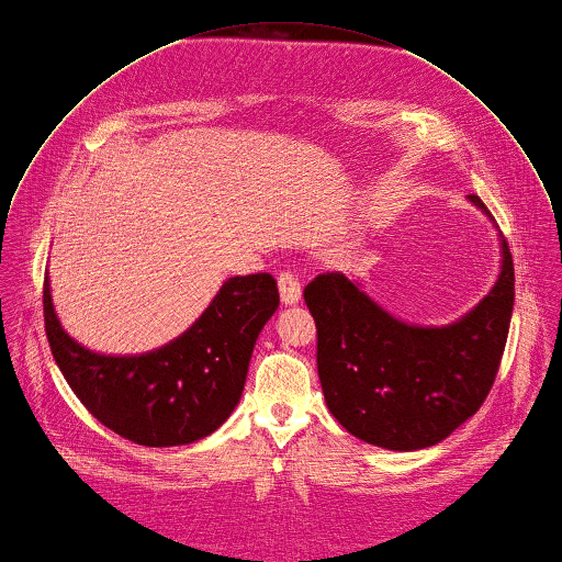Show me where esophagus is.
Segmentation results:
<instances>
[{
    "mask_svg": "<svg viewBox=\"0 0 562 562\" xmlns=\"http://www.w3.org/2000/svg\"><path fill=\"white\" fill-rule=\"evenodd\" d=\"M279 292H281V301L285 305H294L301 299V283L292 272H281L279 274Z\"/></svg>",
    "mask_w": 562,
    "mask_h": 562,
    "instance_id": "1",
    "label": "esophagus"
}]
</instances>
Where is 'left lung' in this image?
Here are the masks:
<instances>
[{"mask_svg":"<svg viewBox=\"0 0 562 562\" xmlns=\"http://www.w3.org/2000/svg\"><path fill=\"white\" fill-rule=\"evenodd\" d=\"M468 200L490 215L479 195ZM501 248L494 288L446 327L393 318L340 272L318 274L305 285L321 386L342 428L373 446L419 450L446 439L481 408L514 307V263L505 239Z\"/></svg>","mask_w":562,"mask_h":562,"instance_id":"1","label":"left lung"}]
</instances>
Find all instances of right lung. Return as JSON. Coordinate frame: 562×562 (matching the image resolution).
<instances>
[{
	"mask_svg": "<svg viewBox=\"0 0 562 562\" xmlns=\"http://www.w3.org/2000/svg\"><path fill=\"white\" fill-rule=\"evenodd\" d=\"M277 307L272 274L233 277L180 338L143 356H101L64 331L44 279L46 336L70 389L103 426L151 448L198 441L228 419Z\"/></svg>",
	"mask_w": 562,
	"mask_h": 562,
	"instance_id": "add662e5",
	"label": "right lung"
}]
</instances>
